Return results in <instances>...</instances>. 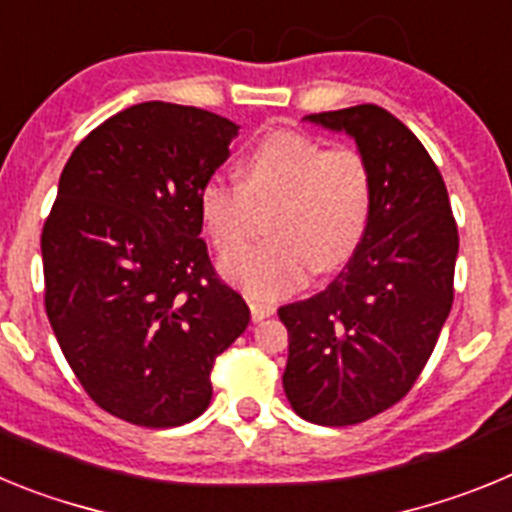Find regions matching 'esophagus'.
Returning a JSON list of instances; mask_svg holds the SVG:
<instances>
[{"label":"esophagus","mask_w":512,"mask_h":512,"mask_svg":"<svg viewBox=\"0 0 512 512\" xmlns=\"http://www.w3.org/2000/svg\"><path fill=\"white\" fill-rule=\"evenodd\" d=\"M248 307H251L253 323H261L264 318H271V315H274V310H277V307L271 305V302L253 300V297H248Z\"/></svg>","instance_id":"1"}]
</instances>
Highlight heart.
I'll return each instance as SVG.
<instances>
[{"label": "heart", "mask_w": 512, "mask_h": 512, "mask_svg": "<svg viewBox=\"0 0 512 512\" xmlns=\"http://www.w3.org/2000/svg\"><path fill=\"white\" fill-rule=\"evenodd\" d=\"M374 207V179L364 153L328 148L312 135L279 130L251 146L238 182L215 176L200 192V220L217 251L241 246L269 212L271 238L230 253L220 271L256 300H279L312 271L328 274L354 259Z\"/></svg>", "instance_id": "1"}]
</instances>
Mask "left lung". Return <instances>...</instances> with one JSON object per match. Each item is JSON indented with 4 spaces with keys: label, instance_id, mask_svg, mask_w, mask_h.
Here are the masks:
<instances>
[{
    "label": "left lung",
    "instance_id": "8db88e82",
    "mask_svg": "<svg viewBox=\"0 0 512 512\" xmlns=\"http://www.w3.org/2000/svg\"><path fill=\"white\" fill-rule=\"evenodd\" d=\"M307 120L346 130L374 179L372 220L354 259L323 292L279 307L289 405L341 428L413 390L454 302L459 230L441 171L392 112L356 104Z\"/></svg>",
    "mask_w": 512,
    "mask_h": 512
}]
</instances>
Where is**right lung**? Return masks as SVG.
I'll return each instance as SVG.
<instances>
[{
    "mask_svg": "<svg viewBox=\"0 0 512 512\" xmlns=\"http://www.w3.org/2000/svg\"><path fill=\"white\" fill-rule=\"evenodd\" d=\"M238 125L143 102L104 120L63 166L45 217V312L99 408L143 428L202 415L212 366L251 310L217 277L200 192Z\"/></svg>",
    "mask_w": 512,
    "mask_h": 512,
    "instance_id": "right-lung-1",
    "label": "right lung"
}]
</instances>
